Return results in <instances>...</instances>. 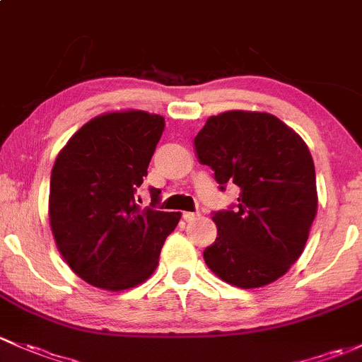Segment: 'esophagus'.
Segmentation results:
<instances>
[{
  "instance_id": "obj_1",
  "label": "esophagus",
  "mask_w": 362,
  "mask_h": 362,
  "mask_svg": "<svg viewBox=\"0 0 362 362\" xmlns=\"http://www.w3.org/2000/svg\"><path fill=\"white\" fill-rule=\"evenodd\" d=\"M197 216H199V213H194V211H184V213H182V218H184L185 222H192V220H196Z\"/></svg>"
}]
</instances>
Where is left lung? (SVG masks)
Returning <instances> with one entry per match:
<instances>
[{"instance_id": "1", "label": "left lung", "mask_w": 362, "mask_h": 362, "mask_svg": "<svg viewBox=\"0 0 362 362\" xmlns=\"http://www.w3.org/2000/svg\"><path fill=\"white\" fill-rule=\"evenodd\" d=\"M194 147L222 191L239 187L238 204L213 213L216 239L204 262L238 288L274 283L298 260L317 213L309 147L276 116L251 111L208 117Z\"/></svg>"}]
</instances>
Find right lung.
<instances>
[{"mask_svg":"<svg viewBox=\"0 0 362 362\" xmlns=\"http://www.w3.org/2000/svg\"><path fill=\"white\" fill-rule=\"evenodd\" d=\"M165 117L117 111L83 124L55 159L48 216L57 248L91 286L121 291L149 279L180 213L140 210L136 187L147 177Z\"/></svg>","mask_w":362,"mask_h":362,"instance_id":"1","label":"right lung"}]
</instances>
